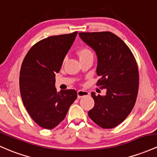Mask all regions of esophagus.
Segmentation results:
<instances>
[{
	"label": "esophagus",
	"instance_id": "34e87169",
	"mask_svg": "<svg viewBox=\"0 0 157 157\" xmlns=\"http://www.w3.org/2000/svg\"><path fill=\"white\" fill-rule=\"evenodd\" d=\"M89 94V92L85 90H79L77 91V98H81L84 96H87Z\"/></svg>",
	"mask_w": 157,
	"mask_h": 157
}]
</instances>
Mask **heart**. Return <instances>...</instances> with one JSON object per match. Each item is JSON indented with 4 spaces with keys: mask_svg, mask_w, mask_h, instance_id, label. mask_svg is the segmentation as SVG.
<instances>
[{
    "mask_svg": "<svg viewBox=\"0 0 157 157\" xmlns=\"http://www.w3.org/2000/svg\"><path fill=\"white\" fill-rule=\"evenodd\" d=\"M77 55H78L80 59H84V58L87 57H93V53L92 51L87 47H83L80 48L77 51ZM65 62V59L63 60V63Z\"/></svg>",
    "mask_w": 157,
    "mask_h": 157,
    "instance_id": "b5f03b06",
    "label": "heart"
}]
</instances>
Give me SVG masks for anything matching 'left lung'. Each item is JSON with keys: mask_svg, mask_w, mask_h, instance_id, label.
I'll return each instance as SVG.
<instances>
[{"mask_svg": "<svg viewBox=\"0 0 157 157\" xmlns=\"http://www.w3.org/2000/svg\"><path fill=\"white\" fill-rule=\"evenodd\" d=\"M80 37L95 51L97 85L106 95L92 92L94 106L88 115L104 129L120 124L132 111L139 90V69L133 54L119 37L111 32L80 33Z\"/></svg>", "mask_w": 157, "mask_h": 157, "instance_id": "left-lung-1", "label": "left lung"}]
</instances>
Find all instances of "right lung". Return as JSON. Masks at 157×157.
<instances>
[{
	"label": "right lung",
	"instance_id": "1",
	"mask_svg": "<svg viewBox=\"0 0 157 157\" xmlns=\"http://www.w3.org/2000/svg\"><path fill=\"white\" fill-rule=\"evenodd\" d=\"M77 34L76 31L39 41L27 52L21 67L19 86L23 104L32 119L44 129L57 126L77 98L74 89L57 92L55 88V76Z\"/></svg>",
	"mask_w": 157,
	"mask_h": 157
}]
</instances>
